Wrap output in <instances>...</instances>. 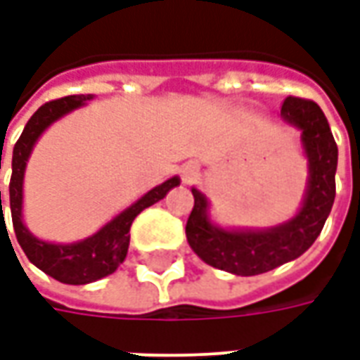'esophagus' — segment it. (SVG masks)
I'll return each mask as SVG.
<instances>
[{"mask_svg": "<svg viewBox=\"0 0 360 360\" xmlns=\"http://www.w3.org/2000/svg\"><path fill=\"white\" fill-rule=\"evenodd\" d=\"M198 175H200V165L195 164V162H188V164L183 165V169H181L183 183H187V185H191L193 181L198 179Z\"/></svg>", "mask_w": 360, "mask_h": 360, "instance_id": "obj_1", "label": "esophagus"}]
</instances>
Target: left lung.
Instances as JSON below:
<instances>
[{"label": "left lung", "instance_id": "obj_1", "mask_svg": "<svg viewBox=\"0 0 360 360\" xmlns=\"http://www.w3.org/2000/svg\"><path fill=\"white\" fill-rule=\"evenodd\" d=\"M281 117L301 133L309 177L299 210L278 226L221 227L210 214V200L193 187L195 206L187 219V241L200 260L235 276H258L291 262L312 247L335 198L338 144L318 103L289 96Z\"/></svg>", "mask_w": 360, "mask_h": 360}]
</instances>
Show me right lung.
<instances>
[{
  "mask_svg": "<svg viewBox=\"0 0 360 360\" xmlns=\"http://www.w3.org/2000/svg\"><path fill=\"white\" fill-rule=\"evenodd\" d=\"M90 100H94L92 94L65 96L53 102L44 103L38 108L32 117L28 119L25 131L13 148V164H11V183H9V204H11L13 229L17 235L20 249L25 250L27 258L40 268L44 274H48L53 279L69 285H84L98 279L110 276L117 270L119 264L125 260L129 250V239H131V226L134 218L144 208H148L158 200H162L172 188L181 183L177 175H173L162 185L150 188L148 193L134 200L125 210H121L111 218L108 224H103L96 233L84 237L81 241L75 243H51L38 239L30 233V229L22 218V185H25V172L27 162L36 142L50 129L56 121L69 115L71 111L84 108ZM0 206H1V191H0Z\"/></svg>",
  "mask_w": 360,
  "mask_h": 360,
  "instance_id": "right-lung-1",
  "label": "right lung"
}]
</instances>
